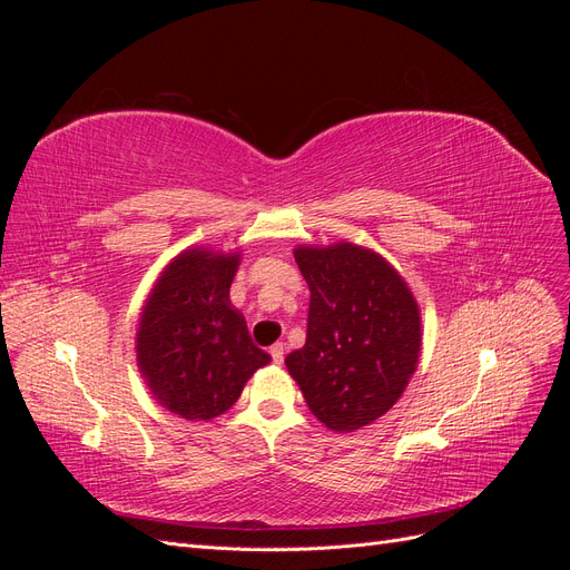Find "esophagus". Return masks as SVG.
Wrapping results in <instances>:
<instances>
[{
    "label": "esophagus",
    "mask_w": 570,
    "mask_h": 570,
    "mask_svg": "<svg viewBox=\"0 0 570 570\" xmlns=\"http://www.w3.org/2000/svg\"><path fill=\"white\" fill-rule=\"evenodd\" d=\"M271 356H273V364H283L285 358V344L283 342H275L271 347Z\"/></svg>",
    "instance_id": "obj_1"
}]
</instances>
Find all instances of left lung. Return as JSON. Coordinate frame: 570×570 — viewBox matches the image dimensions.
<instances>
[{
    "mask_svg": "<svg viewBox=\"0 0 570 570\" xmlns=\"http://www.w3.org/2000/svg\"><path fill=\"white\" fill-rule=\"evenodd\" d=\"M312 289L306 342L287 354L314 416L352 433L387 413L421 356V312L409 285L381 254L352 243L297 247Z\"/></svg>",
    "mask_w": 570,
    "mask_h": 570,
    "instance_id": "obj_1",
    "label": "left lung"
}]
</instances>
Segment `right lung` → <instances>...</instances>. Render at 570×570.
<instances>
[{
  "label": "right lung",
  "mask_w": 570,
  "mask_h": 570,
  "mask_svg": "<svg viewBox=\"0 0 570 570\" xmlns=\"http://www.w3.org/2000/svg\"><path fill=\"white\" fill-rule=\"evenodd\" d=\"M239 252L193 247L178 254L145 302L137 327V366L154 400L187 421L226 413L271 356L249 337L230 304Z\"/></svg>",
  "instance_id": "obj_1"
}]
</instances>
